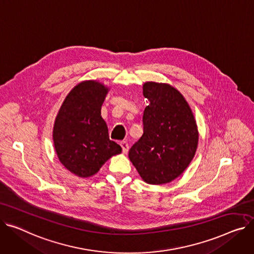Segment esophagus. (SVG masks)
<instances>
[{"label":"esophagus","mask_w":254,"mask_h":254,"mask_svg":"<svg viewBox=\"0 0 254 254\" xmlns=\"http://www.w3.org/2000/svg\"><path fill=\"white\" fill-rule=\"evenodd\" d=\"M121 146H122V148H123V152H124V153H127V152L128 151V148H129L128 143H127V141H122V142H121Z\"/></svg>","instance_id":"esophagus-1"}]
</instances>
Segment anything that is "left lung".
I'll return each mask as SVG.
<instances>
[{"label":"left lung","instance_id":"1","mask_svg":"<svg viewBox=\"0 0 254 254\" xmlns=\"http://www.w3.org/2000/svg\"><path fill=\"white\" fill-rule=\"evenodd\" d=\"M143 95L149 100L144 132L129 149L128 157L146 183L166 184L178 178L195 155L196 122L187 101L170 84L148 81Z\"/></svg>","mask_w":254,"mask_h":254}]
</instances>
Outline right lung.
Here are the masks:
<instances>
[{
    "instance_id": "add662e5",
    "label": "right lung",
    "mask_w": 254,
    "mask_h": 254,
    "mask_svg": "<svg viewBox=\"0 0 254 254\" xmlns=\"http://www.w3.org/2000/svg\"><path fill=\"white\" fill-rule=\"evenodd\" d=\"M107 92L98 81H82L67 95L56 117L53 140L58 158L81 178L95 175L111 156L122 153L101 116Z\"/></svg>"
}]
</instances>
